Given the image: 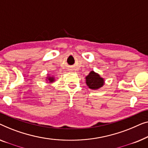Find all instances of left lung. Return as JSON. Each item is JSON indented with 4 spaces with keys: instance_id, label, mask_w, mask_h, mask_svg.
I'll list each match as a JSON object with an SVG mask.
<instances>
[{
    "instance_id": "8db88e82",
    "label": "left lung",
    "mask_w": 148,
    "mask_h": 148,
    "mask_svg": "<svg viewBox=\"0 0 148 148\" xmlns=\"http://www.w3.org/2000/svg\"><path fill=\"white\" fill-rule=\"evenodd\" d=\"M86 81L87 86L91 89H98L104 84L103 78H101V76L94 71L90 72L86 77Z\"/></svg>"
}]
</instances>
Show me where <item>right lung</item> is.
Instances as JSON below:
<instances>
[{"instance_id": "add662e5", "label": "right lung", "mask_w": 148, "mask_h": 148, "mask_svg": "<svg viewBox=\"0 0 148 148\" xmlns=\"http://www.w3.org/2000/svg\"><path fill=\"white\" fill-rule=\"evenodd\" d=\"M48 80L49 81V82H53V77H49V78H48Z\"/></svg>"}]
</instances>
